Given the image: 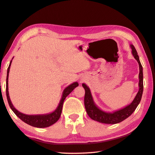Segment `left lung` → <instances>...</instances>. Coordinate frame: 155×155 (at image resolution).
<instances>
[{
    "mask_svg": "<svg viewBox=\"0 0 155 155\" xmlns=\"http://www.w3.org/2000/svg\"><path fill=\"white\" fill-rule=\"evenodd\" d=\"M131 48H132V53L134 58L136 59L140 66V74H139V91L135 97L134 100L131 104L125 107L124 108L120 110H116L113 113H107L101 110L100 108L94 104L92 96L91 94L90 90L85 84L83 83L82 86L85 90V96H84V106L87 114L88 116L94 120L97 121L104 124H114L119 123L126 118L129 117L132 114L137 105L140 103L141 100L143 91V67L141 64V62L139 59L137 52L135 48V47L131 45Z\"/></svg>",
    "mask_w": 155,
    "mask_h": 155,
    "instance_id": "obj_1",
    "label": "left lung"
}]
</instances>
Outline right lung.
<instances>
[{
	"instance_id": "right-lung-1",
	"label": "right lung",
	"mask_w": 155,
	"mask_h": 155,
	"mask_svg": "<svg viewBox=\"0 0 155 155\" xmlns=\"http://www.w3.org/2000/svg\"><path fill=\"white\" fill-rule=\"evenodd\" d=\"M12 60L10 63V65L8 68L7 70V77H6V97L10 107L11 109L13 110V112L16 114V116L21 119L22 121L27 123V124L30 126H32L36 128H46L51 125L54 124V123L56 122L59 118H60L61 111H62V107L63 104L64 102L65 99L68 95L72 92V91L78 86V83L77 82H74L73 84H70L67 88H65L63 90L62 97L59 104L58 106L57 109H55L54 112L51 113L50 114H37V115H29V114H25L21 113L13 106L12 104L11 100L9 96L8 93V75H9V71L11 65Z\"/></svg>"
}]
</instances>
